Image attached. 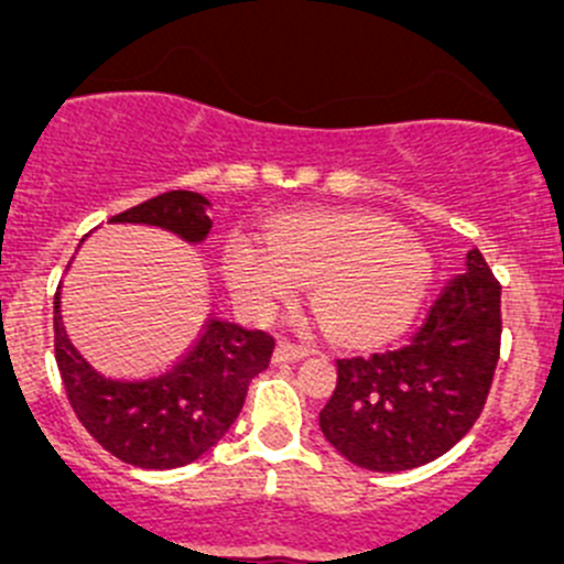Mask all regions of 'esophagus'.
Here are the masks:
<instances>
[{
	"label": "esophagus",
	"instance_id": "obj_1",
	"mask_svg": "<svg viewBox=\"0 0 564 564\" xmlns=\"http://www.w3.org/2000/svg\"><path fill=\"white\" fill-rule=\"evenodd\" d=\"M306 354H310V350H306V348H301V345L276 343V348H274V356H271V359H274L276 365H282V361H301V359H306Z\"/></svg>",
	"mask_w": 564,
	"mask_h": 564
}]
</instances>
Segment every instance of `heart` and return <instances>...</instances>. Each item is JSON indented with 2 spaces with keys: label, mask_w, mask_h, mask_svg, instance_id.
Returning a JSON list of instances; mask_svg holds the SVG:
<instances>
[{
  "label": "heart",
  "mask_w": 564,
  "mask_h": 564,
  "mask_svg": "<svg viewBox=\"0 0 564 564\" xmlns=\"http://www.w3.org/2000/svg\"><path fill=\"white\" fill-rule=\"evenodd\" d=\"M254 243L230 241L219 274L232 304L263 321L299 284L332 343L383 345L400 337L425 304L433 265L425 249L381 216L293 214L271 221Z\"/></svg>",
  "instance_id": "1"
}]
</instances>
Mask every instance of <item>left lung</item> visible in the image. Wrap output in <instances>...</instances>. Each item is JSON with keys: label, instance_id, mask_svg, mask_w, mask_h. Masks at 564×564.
Segmentation results:
<instances>
[{"label": "left lung", "instance_id": "left-lung-1", "mask_svg": "<svg viewBox=\"0 0 564 564\" xmlns=\"http://www.w3.org/2000/svg\"><path fill=\"white\" fill-rule=\"evenodd\" d=\"M501 288L479 249L409 345L337 359L326 442L359 469L409 471L442 458L482 411L499 361Z\"/></svg>", "mask_w": 564, "mask_h": 564}]
</instances>
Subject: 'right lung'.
Here are the masks:
<instances>
[{
    "label": "right lung",
    "mask_w": 564,
    "mask_h": 564,
    "mask_svg": "<svg viewBox=\"0 0 564 564\" xmlns=\"http://www.w3.org/2000/svg\"><path fill=\"white\" fill-rule=\"evenodd\" d=\"M208 208L197 192H166L111 216L109 225L155 227L199 247L214 227ZM271 354L274 339L265 332L210 315L186 348L137 370H111L70 339L59 290L54 295V356L70 409L106 453L139 469H177L216 447Z\"/></svg>",
    "instance_id": "1"
}]
</instances>
